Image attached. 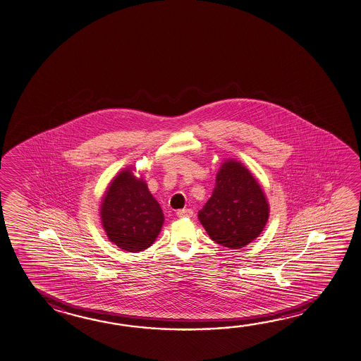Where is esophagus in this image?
<instances>
[{
    "label": "esophagus",
    "mask_w": 361,
    "mask_h": 361,
    "mask_svg": "<svg viewBox=\"0 0 361 361\" xmlns=\"http://www.w3.org/2000/svg\"><path fill=\"white\" fill-rule=\"evenodd\" d=\"M176 214L178 218H190V216H192L194 212L191 209H181V210H178Z\"/></svg>",
    "instance_id": "obj_1"
}]
</instances>
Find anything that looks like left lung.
I'll return each mask as SVG.
<instances>
[{
    "mask_svg": "<svg viewBox=\"0 0 361 361\" xmlns=\"http://www.w3.org/2000/svg\"><path fill=\"white\" fill-rule=\"evenodd\" d=\"M270 215L265 192L252 173L233 159H224L215 188L197 218L212 240L238 250L262 233Z\"/></svg>",
    "mask_w": 361,
    "mask_h": 361,
    "instance_id": "1",
    "label": "left lung"
}]
</instances>
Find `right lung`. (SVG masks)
Returning a JSON list of instances; mask_svg holds the SVG:
<instances>
[{"mask_svg": "<svg viewBox=\"0 0 361 361\" xmlns=\"http://www.w3.org/2000/svg\"><path fill=\"white\" fill-rule=\"evenodd\" d=\"M123 169L104 192L100 205L102 226L109 240L127 252H142L159 237L165 216L146 180Z\"/></svg>", "mask_w": 361, "mask_h": 361, "instance_id": "right-lung-1", "label": "right lung"}]
</instances>
